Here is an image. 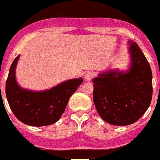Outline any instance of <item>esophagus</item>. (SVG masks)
Segmentation results:
<instances>
[{
    "label": "esophagus",
    "instance_id": "1",
    "mask_svg": "<svg viewBox=\"0 0 160 160\" xmlns=\"http://www.w3.org/2000/svg\"><path fill=\"white\" fill-rule=\"evenodd\" d=\"M94 77V73L92 72H87L84 75V78L86 80H90Z\"/></svg>",
    "mask_w": 160,
    "mask_h": 160
}]
</instances>
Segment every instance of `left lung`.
I'll list each match as a JSON object with an SVG mask.
<instances>
[{"mask_svg":"<svg viewBox=\"0 0 160 160\" xmlns=\"http://www.w3.org/2000/svg\"><path fill=\"white\" fill-rule=\"evenodd\" d=\"M130 67L110 70L93 80V102L99 115L111 125L127 126L141 118L150 105L152 74L137 43L129 40Z\"/></svg>","mask_w":160,"mask_h":160,"instance_id":"left-lung-1","label":"left lung"}]
</instances>
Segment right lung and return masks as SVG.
<instances>
[{
  "mask_svg": "<svg viewBox=\"0 0 160 160\" xmlns=\"http://www.w3.org/2000/svg\"><path fill=\"white\" fill-rule=\"evenodd\" d=\"M13 60L6 81V97L15 117L21 122L33 127L54 123L64 112L69 99L82 83V78L72 79L50 90L35 92L18 84L15 69L19 60Z\"/></svg>",
  "mask_w": 160,
  "mask_h": 160,
  "instance_id": "right-lung-1",
  "label": "right lung"
}]
</instances>
